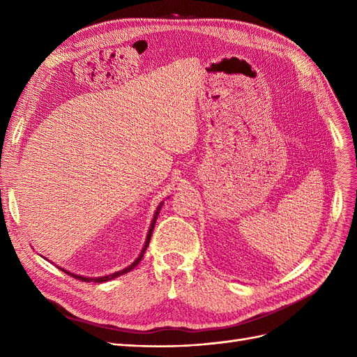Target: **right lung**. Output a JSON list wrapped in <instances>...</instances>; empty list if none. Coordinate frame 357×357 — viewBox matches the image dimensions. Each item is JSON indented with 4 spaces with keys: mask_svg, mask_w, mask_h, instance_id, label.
Returning <instances> with one entry per match:
<instances>
[{
    "mask_svg": "<svg viewBox=\"0 0 357 357\" xmlns=\"http://www.w3.org/2000/svg\"><path fill=\"white\" fill-rule=\"evenodd\" d=\"M162 204L164 202H160L159 204V207L156 208V211H155V215H153V220H152V225H150V229H149V232H147V238H146V244H144V247H143V250H142V253H139V256L135 259V261L129 265V266H126L125 269H122V271H117V273H114V274H110V275H104V277H83V275H75V274H73V273H70V271H66V269H62V268H59V269H62L63 273H67L68 275H71V277H74V278H77V280H82V282H86V283H89V282H93V283H104V282H109V280H113V278H116V277H119V275H123V274H126V273H129L131 271L132 268H135L138 264H139V261H142L143 259V256H144V252H146V248H147V245H149V243H150V238H152V234H153V228H155V223H156V219H158V214H159V211H160V207H162Z\"/></svg>",
    "mask_w": 357,
    "mask_h": 357,
    "instance_id": "right-lung-1",
    "label": "right lung"
}]
</instances>
